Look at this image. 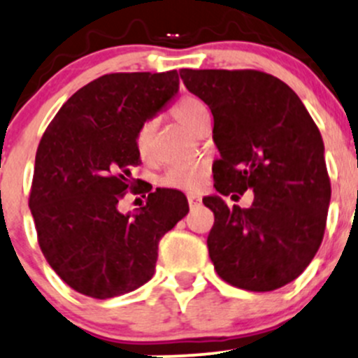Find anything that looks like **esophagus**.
I'll list each match as a JSON object with an SVG mask.
<instances>
[{
  "label": "esophagus",
  "mask_w": 358,
  "mask_h": 358,
  "mask_svg": "<svg viewBox=\"0 0 358 358\" xmlns=\"http://www.w3.org/2000/svg\"><path fill=\"white\" fill-rule=\"evenodd\" d=\"M187 203H189L191 208H193V206H196L198 203H200V198H196L194 194H189V196H187Z\"/></svg>",
  "instance_id": "esophagus-1"
}]
</instances>
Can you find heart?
Wrapping results in <instances>:
<instances>
[{
    "instance_id": "obj_1",
    "label": "heart",
    "mask_w": 358,
    "mask_h": 358,
    "mask_svg": "<svg viewBox=\"0 0 358 358\" xmlns=\"http://www.w3.org/2000/svg\"><path fill=\"white\" fill-rule=\"evenodd\" d=\"M206 112V106L194 96L180 98L172 108V115L187 129L194 131L200 117ZM136 152L143 160H148L153 155V122L148 120L136 131L134 136ZM210 167L206 162H191V164L172 165L160 178V184L169 189L179 191H198L208 178Z\"/></svg>"
}]
</instances>
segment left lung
Instances as JSON below:
<instances>
[{"label":"left lung","mask_w":358,"mask_h":358,"mask_svg":"<svg viewBox=\"0 0 358 358\" xmlns=\"http://www.w3.org/2000/svg\"><path fill=\"white\" fill-rule=\"evenodd\" d=\"M184 86L208 105L213 186L222 196L252 189L250 208L203 198L213 212L206 238L220 279L248 291H274L315 257L331 200L324 143L288 84L260 70H179ZM239 198V196H238Z\"/></svg>","instance_id":"obj_1"}]
</instances>
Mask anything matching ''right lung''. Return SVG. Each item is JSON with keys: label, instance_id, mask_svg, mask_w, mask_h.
<instances>
[{"label": "right lung", "instance_id": "add662e5", "mask_svg": "<svg viewBox=\"0 0 358 358\" xmlns=\"http://www.w3.org/2000/svg\"><path fill=\"white\" fill-rule=\"evenodd\" d=\"M179 90L169 72H115L64 103L36 152L29 206L48 264L77 293L106 300L153 278L158 243L187 213L178 191L148 193L136 215L117 210L141 164L136 131Z\"/></svg>", "mask_w": 358, "mask_h": 358}]
</instances>
